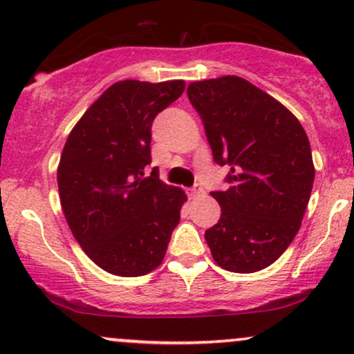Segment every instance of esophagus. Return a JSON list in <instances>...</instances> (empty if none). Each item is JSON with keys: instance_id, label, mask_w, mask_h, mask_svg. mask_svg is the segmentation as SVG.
Listing matches in <instances>:
<instances>
[{"instance_id": "obj_1", "label": "esophagus", "mask_w": 354, "mask_h": 354, "mask_svg": "<svg viewBox=\"0 0 354 354\" xmlns=\"http://www.w3.org/2000/svg\"><path fill=\"white\" fill-rule=\"evenodd\" d=\"M188 194H189V198L191 200H196V198H200V196H203V194H205V189L201 188V186H194V188H191L189 191H188Z\"/></svg>"}]
</instances>
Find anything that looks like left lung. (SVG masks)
<instances>
[{
  "mask_svg": "<svg viewBox=\"0 0 354 354\" xmlns=\"http://www.w3.org/2000/svg\"><path fill=\"white\" fill-rule=\"evenodd\" d=\"M213 158L231 166L228 189L213 191L221 218L205 233L213 259L233 273L273 265L301 226L315 181L311 146L293 113L239 76L194 81Z\"/></svg>",
  "mask_w": 354,
  "mask_h": 354,
  "instance_id": "obj_1",
  "label": "left lung"
}]
</instances>
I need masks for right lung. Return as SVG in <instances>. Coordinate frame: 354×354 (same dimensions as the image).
<instances>
[{
    "mask_svg": "<svg viewBox=\"0 0 354 354\" xmlns=\"http://www.w3.org/2000/svg\"><path fill=\"white\" fill-rule=\"evenodd\" d=\"M185 81L123 80L111 84L71 129L58 165V189L73 236L101 270L123 278L163 263L180 223L185 191L151 163L154 116L176 101Z\"/></svg>",
    "mask_w": 354,
    "mask_h": 354,
    "instance_id": "obj_1",
    "label": "right lung"
}]
</instances>
